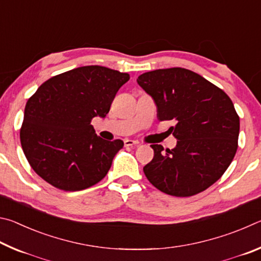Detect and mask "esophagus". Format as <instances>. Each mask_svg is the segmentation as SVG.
<instances>
[{
  "mask_svg": "<svg viewBox=\"0 0 261 261\" xmlns=\"http://www.w3.org/2000/svg\"><path fill=\"white\" fill-rule=\"evenodd\" d=\"M124 145L125 146H137V145H139V141L132 140V139H125Z\"/></svg>",
  "mask_w": 261,
  "mask_h": 261,
  "instance_id": "1",
  "label": "esophagus"
}]
</instances>
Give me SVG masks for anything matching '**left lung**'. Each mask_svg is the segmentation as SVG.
Returning <instances> with one entry per match:
<instances>
[{"instance_id": "left-lung-1", "label": "left lung", "mask_w": 261, "mask_h": 261, "mask_svg": "<svg viewBox=\"0 0 261 261\" xmlns=\"http://www.w3.org/2000/svg\"><path fill=\"white\" fill-rule=\"evenodd\" d=\"M137 83L152 96L159 121L170 127L177 145H151L144 173L154 187L175 197H191L213 185L230 166L238 147L240 116L230 98L200 74L184 68L140 74Z\"/></svg>"}]
</instances>
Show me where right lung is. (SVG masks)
<instances>
[{
    "mask_svg": "<svg viewBox=\"0 0 261 261\" xmlns=\"http://www.w3.org/2000/svg\"><path fill=\"white\" fill-rule=\"evenodd\" d=\"M127 73L100 65L70 70L48 79L28 100L20 144L30 166L63 191L99 183L124 143L101 139L91 122L105 117Z\"/></svg>",
    "mask_w": 261,
    "mask_h": 261,
    "instance_id": "1",
    "label": "right lung"
}]
</instances>
